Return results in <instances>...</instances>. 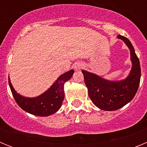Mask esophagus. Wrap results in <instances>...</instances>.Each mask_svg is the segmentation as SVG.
Wrapping results in <instances>:
<instances>
[{
  "label": "esophagus",
  "mask_w": 147,
  "mask_h": 147,
  "mask_svg": "<svg viewBox=\"0 0 147 147\" xmlns=\"http://www.w3.org/2000/svg\"><path fill=\"white\" fill-rule=\"evenodd\" d=\"M82 67H83L82 63H80V62H78V63H76V64L74 65V69L76 70V71H79V70L82 69Z\"/></svg>",
  "instance_id": "obj_1"
}]
</instances>
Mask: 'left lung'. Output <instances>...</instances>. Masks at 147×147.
<instances>
[{
    "label": "left lung",
    "instance_id": "8db88e82",
    "mask_svg": "<svg viewBox=\"0 0 147 147\" xmlns=\"http://www.w3.org/2000/svg\"><path fill=\"white\" fill-rule=\"evenodd\" d=\"M130 51L132 69L129 76L121 81H109L98 75L82 70L88 95L93 103L101 110H116L129 103L137 92L141 80V66L135 49L127 37L118 35Z\"/></svg>",
    "mask_w": 147,
    "mask_h": 147
}]
</instances>
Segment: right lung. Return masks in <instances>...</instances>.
Returning <instances> with one entry per match:
<instances>
[{"label":"right lung","instance_id":"add662e5","mask_svg":"<svg viewBox=\"0 0 147 147\" xmlns=\"http://www.w3.org/2000/svg\"><path fill=\"white\" fill-rule=\"evenodd\" d=\"M74 70L58 77L45 93L34 98H27L18 94L12 87L9 77V85L15 102L26 112L37 116H49L59 110L64 100V84L72 77Z\"/></svg>","mask_w":147,"mask_h":147}]
</instances>
